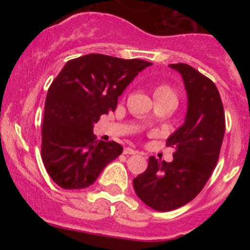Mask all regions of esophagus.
<instances>
[{"label":"esophagus","mask_w":250,"mask_h":250,"mask_svg":"<svg viewBox=\"0 0 250 250\" xmlns=\"http://www.w3.org/2000/svg\"><path fill=\"white\" fill-rule=\"evenodd\" d=\"M123 153H125V155H135V153H138V151L132 147H125V150H123Z\"/></svg>","instance_id":"1"}]
</instances>
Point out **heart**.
<instances>
[{
	"mask_svg": "<svg viewBox=\"0 0 250 250\" xmlns=\"http://www.w3.org/2000/svg\"><path fill=\"white\" fill-rule=\"evenodd\" d=\"M155 92H173V90H172V88L169 87V85L161 84V85H158L157 88H156Z\"/></svg>",
	"mask_w": 250,
	"mask_h": 250,
	"instance_id": "obj_1",
	"label": "heart"
}]
</instances>
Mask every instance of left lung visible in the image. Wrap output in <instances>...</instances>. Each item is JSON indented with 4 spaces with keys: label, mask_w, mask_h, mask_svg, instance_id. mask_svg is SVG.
<instances>
[{
    "label": "left lung",
    "mask_w": 250,
    "mask_h": 250,
    "mask_svg": "<svg viewBox=\"0 0 250 250\" xmlns=\"http://www.w3.org/2000/svg\"><path fill=\"white\" fill-rule=\"evenodd\" d=\"M181 75L188 95L183 125L167 139L174 147L172 162L148 158L147 169L133 180L146 206L169 211L192 201L218 162L225 134V113L216 85L188 64H170Z\"/></svg>",
    "instance_id": "1"
}]
</instances>
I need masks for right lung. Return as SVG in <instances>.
I'll list each match as a JSON object with an SVG mask.
<instances>
[{"label":"right lung","mask_w":250,"mask_h":250,"mask_svg":"<svg viewBox=\"0 0 250 250\" xmlns=\"http://www.w3.org/2000/svg\"><path fill=\"white\" fill-rule=\"evenodd\" d=\"M150 65L104 54L83 55L65 64L48 89L42 125V160L58 186L81 190L93 185L122 153L116 141L95 140L94 123L116 110L118 97Z\"/></svg>","instance_id":"obj_1"}]
</instances>
